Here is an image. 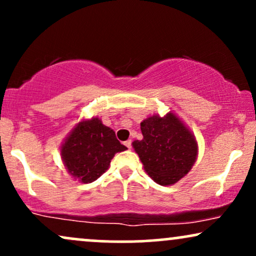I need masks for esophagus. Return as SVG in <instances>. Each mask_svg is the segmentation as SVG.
Instances as JSON below:
<instances>
[{"instance_id":"34e87169","label":"esophagus","mask_w":256,"mask_h":256,"mask_svg":"<svg viewBox=\"0 0 256 256\" xmlns=\"http://www.w3.org/2000/svg\"><path fill=\"white\" fill-rule=\"evenodd\" d=\"M131 143H132L131 140H126V142H125V146H128V149H131Z\"/></svg>"}]
</instances>
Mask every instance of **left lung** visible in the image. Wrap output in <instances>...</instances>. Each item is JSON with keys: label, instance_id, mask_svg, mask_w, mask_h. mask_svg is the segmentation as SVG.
<instances>
[{"label": "left lung", "instance_id": "1", "mask_svg": "<svg viewBox=\"0 0 256 256\" xmlns=\"http://www.w3.org/2000/svg\"><path fill=\"white\" fill-rule=\"evenodd\" d=\"M143 140L132 142L155 183L172 185L192 168L198 154L194 134L172 112L165 116H148L140 122Z\"/></svg>", "mask_w": 256, "mask_h": 256}]
</instances>
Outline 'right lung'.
I'll return each mask as SVG.
<instances>
[{"label": "right lung", "instance_id": "obj_1", "mask_svg": "<svg viewBox=\"0 0 256 256\" xmlns=\"http://www.w3.org/2000/svg\"><path fill=\"white\" fill-rule=\"evenodd\" d=\"M116 132L94 116L79 122L61 146V158L67 172L82 183H92L107 171L116 152L126 150Z\"/></svg>", "mask_w": 256, "mask_h": 256}]
</instances>
